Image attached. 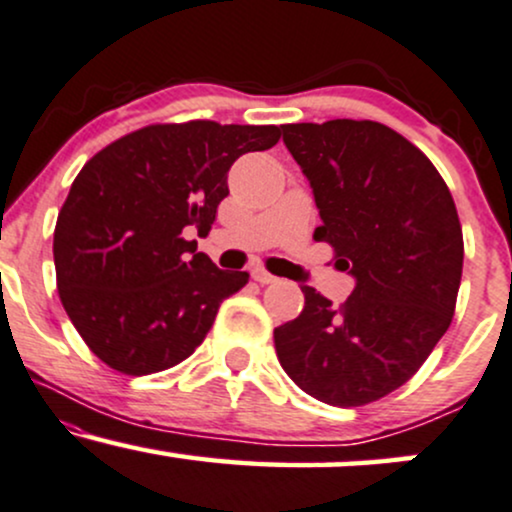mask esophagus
<instances>
[{
  "label": "esophagus",
  "mask_w": 512,
  "mask_h": 512,
  "mask_svg": "<svg viewBox=\"0 0 512 512\" xmlns=\"http://www.w3.org/2000/svg\"><path fill=\"white\" fill-rule=\"evenodd\" d=\"M252 279H255L257 283H262V286H269V283H276L279 279H276L274 274L264 272V269H252Z\"/></svg>",
  "instance_id": "obj_1"
}]
</instances>
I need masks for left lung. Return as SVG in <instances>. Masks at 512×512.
<instances>
[{
    "label": "left lung",
    "mask_w": 512,
    "mask_h": 512,
    "mask_svg": "<svg viewBox=\"0 0 512 512\" xmlns=\"http://www.w3.org/2000/svg\"><path fill=\"white\" fill-rule=\"evenodd\" d=\"M283 143L315 193V240L357 283L338 307L305 286L300 317L274 329L276 355L322 403H374L412 379L453 322L458 209L429 157L384 123H288Z\"/></svg>",
    "instance_id": "1"
}]
</instances>
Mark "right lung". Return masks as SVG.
<instances>
[{
    "mask_svg": "<svg viewBox=\"0 0 512 512\" xmlns=\"http://www.w3.org/2000/svg\"><path fill=\"white\" fill-rule=\"evenodd\" d=\"M279 138V126L152 123L80 169L54 229V267L66 315L104 365L143 377L205 341L250 274L219 269L186 233L212 229L231 164Z\"/></svg>",
    "mask_w": 512,
    "mask_h": 512,
    "instance_id": "obj_1",
    "label": "right lung"
}]
</instances>
